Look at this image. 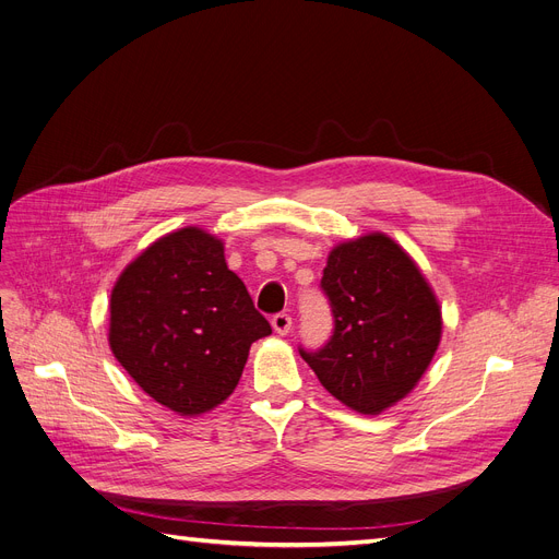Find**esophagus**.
<instances>
[{"instance_id":"34e87169","label":"esophagus","mask_w":559,"mask_h":559,"mask_svg":"<svg viewBox=\"0 0 559 559\" xmlns=\"http://www.w3.org/2000/svg\"><path fill=\"white\" fill-rule=\"evenodd\" d=\"M272 326H274V331L278 335H287L289 329H293V318H289L287 312H278V314H274V318H272Z\"/></svg>"}]
</instances>
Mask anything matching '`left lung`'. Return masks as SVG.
Wrapping results in <instances>:
<instances>
[{"label": "left lung", "mask_w": 559, "mask_h": 559, "mask_svg": "<svg viewBox=\"0 0 559 559\" xmlns=\"http://www.w3.org/2000/svg\"><path fill=\"white\" fill-rule=\"evenodd\" d=\"M322 289L333 312L329 343L301 358L326 391L377 416L406 397L441 343V306L418 264L383 233L337 245Z\"/></svg>", "instance_id": "left-lung-1"}]
</instances>
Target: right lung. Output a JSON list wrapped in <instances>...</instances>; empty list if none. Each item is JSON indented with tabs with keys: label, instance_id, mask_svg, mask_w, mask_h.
<instances>
[{
	"label": "right lung",
	"instance_id": "1",
	"mask_svg": "<svg viewBox=\"0 0 559 559\" xmlns=\"http://www.w3.org/2000/svg\"><path fill=\"white\" fill-rule=\"evenodd\" d=\"M272 326L203 228L168 233L130 262L109 301V347L155 402L180 416L222 404Z\"/></svg>",
	"mask_w": 559,
	"mask_h": 559
}]
</instances>
